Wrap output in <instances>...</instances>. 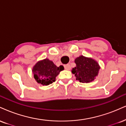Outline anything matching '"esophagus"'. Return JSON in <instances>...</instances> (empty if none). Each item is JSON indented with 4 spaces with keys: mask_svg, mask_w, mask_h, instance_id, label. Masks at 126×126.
<instances>
[{
    "mask_svg": "<svg viewBox=\"0 0 126 126\" xmlns=\"http://www.w3.org/2000/svg\"><path fill=\"white\" fill-rule=\"evenodd\" d=\"M64 69L66 70H70V69H71V66L69 64H64Z\"/></svg>",
    "mask_w": 126,
    "mask_h": 126,
    "instance_id": "1",
    "label": "esophagus"
}]
</instances>
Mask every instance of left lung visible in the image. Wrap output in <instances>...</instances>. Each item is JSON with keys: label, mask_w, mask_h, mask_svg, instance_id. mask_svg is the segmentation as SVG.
Here are the masks:
<instances>
[{"label": "left lung", "mask_w": 126, "mask_h": 126, "mask_svg": "<svg viewBox=\"0 0 126 126\" xmlns=\"http://www.w3.org/2000/svg\"><path fill=\"white\" fill-rule=\"evenodd\" d=\"M76 66L72 69L76 80L81 83L93 81L99 72L100 67L97 62L91 58L80 56L75 59Z\"/></svg>", "instance_id": "left-lung-1"}]
</instances>
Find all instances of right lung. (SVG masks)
Wrapping results in <instances>:
<instances>
[{"label": "right lung", "instance_id": "obj_1", "mask_svg": "<svg viewBox=\"0 0 126 126\" xmlns=\"http://www.w3.org/2000/svg\"><path fill=\"white\" fill-rule=\"evenodd\" d=\"M63 67H57L47 59L37 62L33 68L34 78L37 82L42 85H48L56 81V77L59 75Z\"/></svg>", "mask_w": 126, "mask_h": 126}]
</instances>
